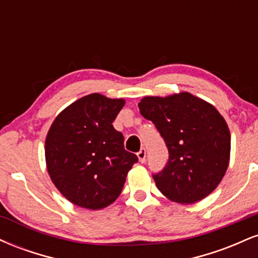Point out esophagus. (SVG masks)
Listing matches in <instances>:
<instances>
[{
  "label": "esophagus",
  "instance_id": "obj_1",
  "mask_svg": "<svg viewBox=\"0 0 258 258\" xmlns=\"http://www.w3.org/2000/svg\"><path fill=\"white\" fill-rule=\"evenodd\" d=\"M137 156H138L139 161H141V162H144V160H146V156H147L146 149H144V148H142V149L139 150V152L137 153Z\"/></svg>",
  "mask_w": 258,
  "mask_h": 258
}]
</instances>
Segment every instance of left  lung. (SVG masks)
I'll use <instances>...</instances> for the list:
<instances>
[{"label":"left lung","mask_w":258,"mask_h":258,"mask_svg":"<svg viewBox=\"0 0 258 258\" xmlns=\"http://www.w3.org/2000/svg\"><path fill=\"white\" fill-rule=\"evenodd\" d=\"M138 108L168 149L167 165L153 176L159 190L179 204H194L211 194L230 158V132L217 109L189 92L144 97Z\"/></svg>","instance_id":"8db88e82"}]
</instances>
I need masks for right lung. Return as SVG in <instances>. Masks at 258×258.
Wrapping results in <instances>:
<instances>
[{
	"instance_id": "add662e5",
	"label": "right lung",
	"mask_w": 258,
	"mask_h": 258,
	"mask_svg": "<svg viewBox=\"0 0 258 258\" xmlns=\"http://www.w3.org/2000/svg\"><path fill=\"white\" fill-rule=\"evenodd\" d=\"M123 105L121 98L88 94L59 112L49 127L44 143L47 171L74 205L88 210L110 205L138 161L112 126Z\"/></svg>"
}]
</instances>
